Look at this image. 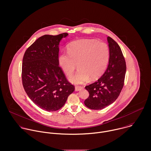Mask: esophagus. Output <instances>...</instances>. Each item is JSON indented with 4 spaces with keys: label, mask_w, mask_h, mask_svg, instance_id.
<instances>
[{
    "label": "esophagus",
    "mask_w": 151,
    "mask_h": 151,
    "mask_svg": "<svg viewBox=\"0 0 151 151\" xmlns=\"http://www.w3.org/2000/svg\"><path fill=\"white\" fill-rule=\"evenodd\" d=\"M82 87L81 86H76V87H75V90L76 91H79V90H80L81 89H82Z\"/></svg>",
    "instance_id": "1"
}]
</instances>
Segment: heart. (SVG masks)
Returning <instances> with one entry per match:
<instances>
[{
  "mask_svg": "<svg viewBox=\"0 0 151 151\" xmlns=\"http://www.w3.org/2000/svg\"><path fill=\"white\" fill-rule=\"evenodd\" d=\"M68 52L58 57L59 64L68 76H71L78 65L77 72L70 78L71 82L81 84L99 78L109 62L110 51L108 45L95 39H79L70 43Z\"/></svg>",
  "mask_w": 151,
  "mask_h": 151,
  "instance_id": "1",
  "label": "heart"
}]
</instances>
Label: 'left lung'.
I'll return each instance as SVG.
<instances>
[{
  "mask_svg": "<svg viewBox=\"0 0 151 151\" xmlns=\"http://www.w3.org/2000/svg\"><path fill=\"white\" fill-rule=\"evenodd\" d=\"M110 57L108 67L100 78L85 87L89 93L85 105L91 109H101L117 99L124 85L126 63L118 44L108 37Z\"/></svg>",
  "mask_w": 151,
  "mask_h": 151,
  "instance_id": "1",
  "label": "left lung"
}]
</instances>
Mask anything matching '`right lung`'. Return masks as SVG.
Here are the masks:
<instances>
[{"label":"right lung","mask_w":151,"mask_h":151,"mask_svg":"<svg viewBox=\"0 0 151 151\" xmlns=\"http://www.w3.org/2000/svg\"><path fill=\"white\" fill-rule=\"evenodd\" d=\"M67 35L41 36L27 49L23 58L24 89L36 105L49 112L61 108L75 90L58 65L59 42Z\"/></svg>","instance_id":"add662e5"}]
</instances>
